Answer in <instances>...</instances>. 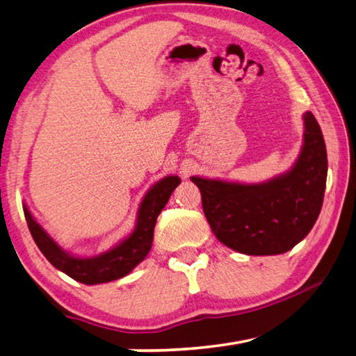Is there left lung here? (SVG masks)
Returning <instances> with one entry per match:
<instances>
[{
	"instance_id": "8db88e82",
	"label": "left lung",
	"mask_w": 356,
	"mask_h": 356,
	"mask_svg": "<svg viewBox=\"0 0 356 356\" xmlns=\"http://www.w3.org/2000/svg\"><path fill=\"white\" fill-rule=\"evenodd\" d=\"M305 144L291 172L267 184L240 185L191 177L212 232L250 256L292 250L314 226L327 185V147L312 113L305 114Z\"/></svg>"
}]
</instances>
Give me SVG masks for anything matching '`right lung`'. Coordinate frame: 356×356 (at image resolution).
Instances as JSON below:
<instances>
[{"label":"right lung","mask_w":356,"mask_h":356,"mask_svg":"<svg viewBox=\"0 0 356 356\" xmlns=\"http://www.w3.org/2000/svg\"><path fill=\"white\" fill-rule=\"evenodd\" d=\"M179 184L180 179L176 176L165 177L155 184L141 202L134 234L122 243H119L116 248L91 259H80L67 254L47 236L44 229L34 221L29 210L26 207L23 210H25L29 232L48 262L83 284H99V282L122 278L147 256L152 246L156 216L163 210Z\"/></svg>","instance_id":"obj_1"}]
</instances>
